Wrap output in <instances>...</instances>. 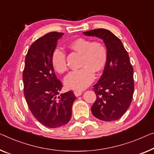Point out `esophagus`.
Masks as SVG:
<instances>
[{
  "label": "esophagus",
  "instance_id": "1",
  "mask_svg": "<svg viewBox=\"0 0 154 154\" xmlns=\"http://www.w3.org/2000/svg\"><path fill=\"white\" fill-rule=\"evenodd\" d=\"M74 94L76 97H79V96H80L82 94V92L80 91H74Z\"/></svg>",
  "mask_w": 154,
  "mask_h": 154
}]
</instances>
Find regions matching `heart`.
<instances>
[{
	"label": "heart",
	"mask_w": 154,
	"mask_h": 154,
	"mask_svg": "<svg viewBox=\"0 0 154 154\" xmlns=\"http://www.w3.org/2000/svg\"><path fill=\"white\" fill-rule=\"evenodd\" d=\"M69 48L81 54L79 70L70 72L64 79V84L72 90H83L93 82L94 73L97 74L104 69L108 59L106 47L100 41H93L88 38H78L72 41ZM52 67L59 74L68 70L65 52L57 48L51 57Z\"/></svg>",
	"instance_id": "heart-1"
}]
</instances>
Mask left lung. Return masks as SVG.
Wrapping results in <instances>:
<instances>
[{"mask_svg":"<svg viewBox=\"0 0 154 154\" xmlns=\"http://www.w3.org/2000/svg\"><path fill=\"white\" fill-rule=\"evenodd\" d=\"M84 34L102 38L108 52L102 77L93 86L97 97L92 113L100 120H117L127 111L134 92V69L128 52L120 38L108 29H95Z\"/></svg>","mask_w":154,"mask_h":154,"instance_id":"obj_1","label":"left lung"}]
</instances>
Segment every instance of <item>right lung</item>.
Masks as SVG:
<instances>
[{"instance_id":"1","label":"right lung","mask_w":154,"mask_h":154,"mask_svg":"<svg viewBox=\"0 0 154 154\" xmlns=\"http://www.w3.org/2000/svg\"><path fill=\"white\" fill-rule=\"evenodd\" d=\"M63 33L52 32L34 42L27 51L23 80L27 104L36 120L48 128L70 121L76 97L72 91L61 93L62 84L55 75L51 57Z\"/></svg>"}]
</instances>
